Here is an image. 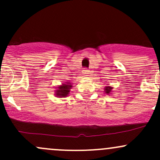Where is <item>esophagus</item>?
I'll return each instance as SVG.
<instances>
[{"label":"esophagus","instance_id":"obj_1","mask_svg":"<svg viewBox=\"0 0 160 160\" xmlns=\"http://www.w3.org/2000/svg\"><path fill=\"white\" fill-rule=\"evenodd\" d=\"M90 71L88 70V69H84V70H83V75L84 76H88V74L90 73Z\"/></svg>","mask_w":160,"mask_h":160}]
</instances>
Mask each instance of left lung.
Listing matches in <instances>:
<instances>
[{
	"label": "left lung",
	"mask_w": 160,
	"mask_h": 160,
	"mask_svg": "<svg viewBox=\"0 0 160 160\" xmlns=\"http://www.w3.org/2000/svg\"><path fill=\"white\" fill-rule=\"evenodd\" d=\"M112 90H113V88L111 86H105V88H104V93H106V94H111V92H112Z\"/></svg>",
	"instance_id": "8db88e82"
}]
</instances>
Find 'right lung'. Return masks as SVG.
Wrapping results in <instances>:
<instances>
[{
  "instance_id": "obj_1",
  "label": "right lung",
  "mask_w": 160,
  "mask_h": 160,
  "mask_svg": "<svg viewBox=\"0 0 160 160\" xmlns=\"http://www.w3.org/2000/svg\"><path fill=\"white\" fill-rule=\"evenodd\" d=\"M72 86L70 81L65 82L62 83V85L56 87V90H55V96L58 98H66L70 93V90L72 89Z\"/></svg>"
}]
</instances>
